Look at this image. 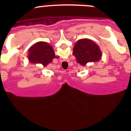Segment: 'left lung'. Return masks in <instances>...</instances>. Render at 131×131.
<instances>
[{
  "label": "left lung",
  "mask_w": 131,
  "mask_h": 131,
  "mask_svg": "<svg viewBox=\"0 0 131 131\" xmlns=\"http://www.w3.org/2000/svg\"><path fill=\"white\" fill-rule=\"evenodd\" d=\"M73 54L77 61L82 66L89 62L97 61L101 57V51L97 44L87 39L77 41L73 47Z\"/></svg>",
  "instance_id": "1"
}]
</instances>
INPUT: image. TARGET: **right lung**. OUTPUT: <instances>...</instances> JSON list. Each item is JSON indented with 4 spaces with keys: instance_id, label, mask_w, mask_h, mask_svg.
Here are the masks:
<instances>
[{
    "instance_id": "right-lung-1",
    "label": "right lung",
    "mask_w": 131,
    "mask_h": 131,
    "mask_svg": "<svg viewBox=\"0 0 131 131\" xmlns=\"http://www.w3.org/2000/svg\"><path fill=\"white\" fill-rule=\"evenodd\" d=\"M54 58H56V56L53 49L46 42H37L29 49L28 59L33 63H41L46 67Z\"/></svg>"
}]
</instances>
